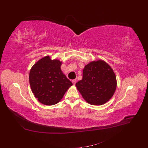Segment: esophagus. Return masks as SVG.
<instances>
[{"instance_id": "obj_1", "label": "esophagus", "mask_w": 148, "mask_h": 148, "mask_svg": "<svg viewBox=\"0 0 148 148\" xmlns=\"http://www.w3.org/2000/svg\"><path fill=\"white\" fill-rule=\"evenodd\" d=\"M72 83H73V84L75 85V84H76V83H77V79H73V80H72Z\"/></svg>"}]
</instances>
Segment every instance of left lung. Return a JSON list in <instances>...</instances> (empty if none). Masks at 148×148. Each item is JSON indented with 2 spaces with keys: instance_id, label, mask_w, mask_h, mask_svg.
<instances>
[{
  "instance_id": "left-lung-1",
  "label": "left lung",
  "mask_w": 148,
  "mask_h": 148,
  "mask_svg": "<svg viewBox=\"0 0 148 148\" xmlns=\"http://www.w3.org/2000/svg\"><path fill=\"white\" fill-rule=\"evenodd\" d=\"M83 97L89 104L102 105L113 96L117 80L112 69L102 60L85 65L83 78L76 83Z\"/></svg>"
}]
</instances>
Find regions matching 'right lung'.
Masks as SVG:
<instances>
[{"instance_id":"1","label":"right lung","mask_w":148,"mask_h":148,"mask_svg":"<svg viewBox=\"0 0 148 148\" xmlns=\"http://www.w3.org/2000/svg\"><path fill=\"white\" fill-rule=\"evenodd\" d=\"M62 62L51 60L46 56L38 61L31 68L29 81L36 98L47 106L56 104L63 97L71 85L70 80L60 69Z\"/></svg>"}]
</instances>
